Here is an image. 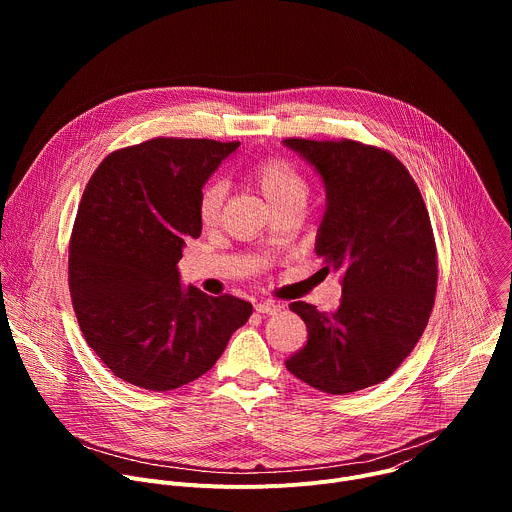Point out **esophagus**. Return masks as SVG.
Instances as JSON below:
<instances>
[{
    "mask_svg": "<svg viewBox=\"0 0 512 512\" xmlns=\"http://www.w3.org/2000/svg\"><path fill=\"white\" fill-rule=\"evenodd\" d=\"M281 308H283V304H275V302H259V304L255 306V310H257L259 314H263V316H273V314H277Z\"/></svg>",
    "mask_w": 512,
    "mask_h": 512,
    "instance_id": "obj_1",
    "label": "esophagus"
}]
</instances>
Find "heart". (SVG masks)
Instances as JSON below:
<instances>
[{"mask_svg":"<svg viewBox=\"0 0 512 512\" xmlns=\"http://www.w3.org/2000/svg\"><path fill=\"white\" fill-rule=\"evenodd\" d=\"M249 180L275 212L287 208L302 210L310 194V184L306 176L283 158H269L257 162L249 170ZM223 202L225 186L221 182H210L208 186H204L198 198V218L204 227H214L218 223Z\"/></svg>","mask_w":512,"mask_h":512,"instance_id":"1","label":"heart"}]
</instances>
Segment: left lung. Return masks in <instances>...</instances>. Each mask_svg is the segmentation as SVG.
Returning a JSON list of instances; mask_svg holds the SVG:
<instances>
[{"mask_svg":"<svg viewBox=\"0 0 512 512\" xmlns=\"http://www.w3.org/2000/svg\"><path fill=\"white\" fill-rule=\"evenodd\" d=\"M283 145L322 178L316 255L342 273L336 312L289 304L306 322L308 344L285 367L330 395L373 387L411 354L433 308L437 257L425 202L405 166L373 145L296 137Z\"/></svg>","mask_w":512,"mask_h":512,"instance_id":"obj_1","label":"left lung"}]
</instances>
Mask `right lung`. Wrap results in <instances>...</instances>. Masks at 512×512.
<instances>
[{
    "mask_svg": "<svg viewBox=\"0 0 512 512\" xmlns=\"http://www.w3.org/2000/svg\"><path fill=\"white\" fill-rule=\"evenodd\" d=\"M239 145L150 139L105 158L85 188L68 247L70 298L87 344L125 383H192L253 314L245 300L184 287L178 271L202 231V186Z\"/></svg>",
    "mask_w": 512,
    "mask_h": 512,
    "instance_id": "add662e5",
    "label": "right lung"
}]
</instances>
